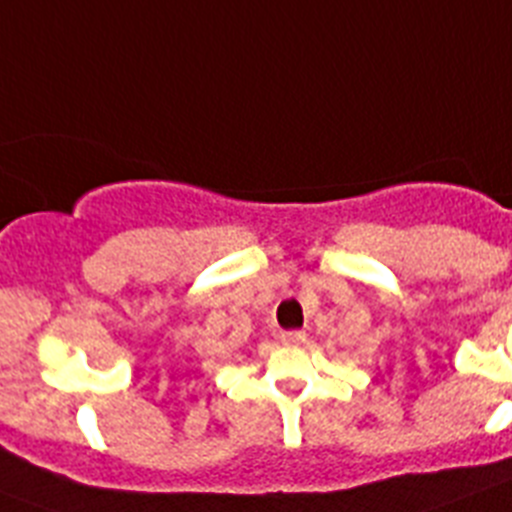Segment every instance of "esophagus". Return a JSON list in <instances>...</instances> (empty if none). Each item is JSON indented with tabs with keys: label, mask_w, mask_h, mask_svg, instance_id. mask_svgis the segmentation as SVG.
Wrapping results in <instances>:
<instances>
[{
	"label": "esophagus",
	"mask_w": 512,
	"mask_h": 512,
	"mask_svg": "<svg viewBox=\"0 0 512 512\" xmlns=\"http://www.w3.org/2000/svg\"><path fill=\"white\" fill-rule=\"evenodd\" d=\"M307 341L305 330H284L282 343L284 346H300V343Z\"/></svg>",
	"instance_id": "esophagus-1"
}]
</instances>
